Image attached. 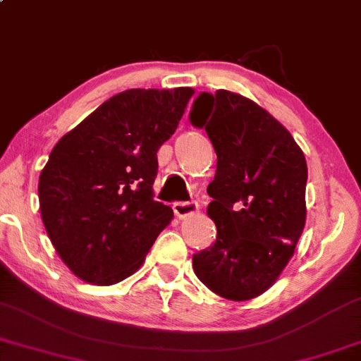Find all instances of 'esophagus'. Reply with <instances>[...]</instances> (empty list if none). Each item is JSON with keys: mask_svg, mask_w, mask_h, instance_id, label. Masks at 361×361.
Wrapping results in <instances>:
<instances>
[{"mask_svg": "<svg viewBox=\"0 0 361 361\" xmlns=\"http://www.w3.org/2000/svg\"><path fill=\"white\" fill-rule=\"evenodd\" d=\"M171 208L178 218H186V216L195 214L198 211V203H195V201H176Z\"/></svg>", "mask_w": 361, "mask_h": 361, "instance_id": "34e87169", "label": "esophagus"}]
</instances>
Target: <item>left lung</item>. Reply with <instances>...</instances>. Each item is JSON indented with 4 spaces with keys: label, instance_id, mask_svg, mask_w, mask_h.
Returning a JSON list of instances; mask_svg holds the SVG:
<instances>
[{
    "label": "left lung",
    "instance_id": "obj_1",
    "mask_svg": "<svg viewBox=\"0 0 361 361\" xmlns=\"http://www.w3.org/2000/svg\"><path fill=\"white\" fill-rule=\"evenodd\" d=\"M190 122L218 157L208 185L218 234L193 254L195 274L224 299H254L277 281L304 231L305 157L267 110L229 90L201 92Z\"/></svg>",
    "mask_w": 361,
    "mask_h": 361
}]
</instances>
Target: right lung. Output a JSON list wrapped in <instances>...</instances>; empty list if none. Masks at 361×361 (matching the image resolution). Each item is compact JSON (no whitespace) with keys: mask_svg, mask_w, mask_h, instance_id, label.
Wrapping results in <instances>:
<instances>
[{"mask_svg":"<svg viewBox=\"0 0 361 361\" xmlns=\"http://www.w3.org/2000/svg\"><path fill=\"white\" fill-rule=\"evenodd\" d=\"M191 95L190 87L123 90L52 148L37 188L41 218L82 281L112 286L132 276L170 223V206L153 200L157 152Z\"/></svg>","mask_w":361,"mask_h":361,"instance_id":"right-lung-1","label":"right lung"}]
</instances>
